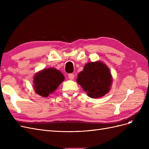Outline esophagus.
Wrapping results in <instances>:
<instances>
[{
	"mask_svg": "<svg viewBox=\"0 0 149 149\" xmlns=\"http://www.w3.org/2000/svg\"><path fill=\"white\" fill-rule=\"evenodd\" d=\"M74 76L73 74L71 73V74H68V78H69L70 79H71V80L73 79H74Z\"/></svg>",
	"mask_w": 149,
	"mask_h": 149,
	"instance_id": "esophagus-1",
	"label": "esophagus"
}]
</instances>
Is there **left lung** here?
I'll list each match as a JSON object with an SVG mask.
<instances>
[{"label": "left lung", "instance_id": "left-lung-1", "mask_svg": "<svg viewBox=\"0 0 149 149\" xmlns=\"http://www.w3.org/2000/svg\"><path fill=\"white\" fill-rule=\"evenodd\" d=\"M76 81L89 97L100 98L110 91L112 76L109 68L99 60L86 64L83 70L79 73Z\"/></svg>", "mask_w": 149, "mask_h": 149}]
</instances>
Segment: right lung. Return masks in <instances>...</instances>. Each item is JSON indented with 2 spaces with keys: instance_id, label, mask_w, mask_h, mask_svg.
<instances>
[{
  "instance_id": "obj_1",
  "label": "right lung",
  "mask_w": 149,
  "mask_h": 149,
  "mask_svg": "<svg viewBox=\"0 0 149 149\" xmlns=\"http://www.w3.org/2000/svg\"><path fill=\"white\" fill-rule=\"evenodd\" d=\"M65 80L61 72L55 68H44L37 72L33 78L35 93L43 97L53 93Z\"/></svg>"
}]
</instances>
